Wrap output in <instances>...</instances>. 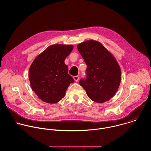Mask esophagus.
Masks as SVG:
<instances>
[{
	"label": "esophagus",
	"instance_id": "esophagus-1",
	"mask_svg": "<svg viewBox=\"0 0 151 151\" xmlns=\"http://www.w3.org/2000/svg\"><path fill=\"white\" fill-rule=\"evenodd\" d=\"M73 78L76 82H78V81L79 80V77L78 76H74Z\"/></svg>",
	"mask_w": 151,
	"mask_h": 151
}]
</instances>
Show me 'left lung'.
<instances>
[{"instance_id":"1","label":"left lung","mask_w":151,"mask_h":151,"mask_svg":"<svg viewBox=\"0 0 151 151\" xmlns=\"http://www.w3.org/2000/svg\"><path fill=\"white\" fill-rule=\"evenodd\" d=\"M77 49L87 65L86 79L80 80V86L92 101L97 103L108 101L120 84V65L108 49L96 41L79 43Z\"/></svg>"}]
</instances>
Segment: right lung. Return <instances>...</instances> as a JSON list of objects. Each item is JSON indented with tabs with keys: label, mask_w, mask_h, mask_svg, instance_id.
Masks as SVG:
<instances>
[{
	"label": "right lung",
	"mask_w": 151,
	"mask_h": 151,
	"mask_svg": "<svg viewBox=\"0 0 151 151\" xmlns=\"http://www.w3.org/2000/svg\"><path fill=\"white\" fill-rule=\"evenodd\" d=\"M73 49L72 45H50L31 65L28 72L31 87L43 102L58 103L65 96L69 85L74 83L65 63Z\"/></svg>",
	"instance_id": "1"
}]
</instances>
